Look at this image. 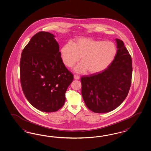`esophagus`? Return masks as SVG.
Returning <instances> with one entry per match:
<instances>
[{
  "label": "esophagus",
  "instance_id": "obj_1",
  "mask_svg": "<svg viewBox=\"0 0 151 151\" xmlns=\"http://www.w3.org/2000/svg\"><path fill=\"white\" fill-rule=\"evenodd\" d=\"M74 78L75 79H79L80 77H79V76H78V75H76V74H74Z\"/></svg>",
  "mask_w": 151,
  "mask_h": 151
}]
</instances>
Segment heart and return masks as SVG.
<instances>
[{"instance_id":"1","label":"heart","mask_w":151,"mask_h":151,"mask_svg":"<svg viewBox=\"0 0 151 151\" xmlns=\"http://www.w3.org/2000/svg\"><path fill=\"white\" fill-rule=\"evenodd\" d=\"M62 60L68 67H72L80 58L81 63L75 70L79 73H100L112 63L116 54L115 44L110 41L82 38L72 44H66L61 50Z\"/></svg>"}]
</instances>
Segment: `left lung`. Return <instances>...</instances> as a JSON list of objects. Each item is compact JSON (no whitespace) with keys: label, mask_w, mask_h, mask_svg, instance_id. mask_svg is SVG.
<instances>
[{"label":"left lung","mask_w":151,"mask_h":151,"mask_svg":"<svg viewBox=\"0 0 151 151\" xmlns=\"http://www.w3.org/2000/svg\"><path fill=\"white\" fill-rule=\"evenodd\" d=\"M117 52L112 63L100 73L83 76L81 94L86 107L103 113L117 108L128 96L132 83L131 55L122 40L116 39Z\"/></svg>","instance_id":"1"}]
</instances>
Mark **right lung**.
I'll use <instances>...</instances> for the list:
<instances>
[{"mask_svg":"<svg viewBox=\"0 0 151 151\" xmlns=\"http://www.w3.org/2000/svg\"><path fill=\"white\" fill-rule=\"evenodd\" d=\"M54 35L39 32L24 47L19 63L23 93L35 108L56 112L66 100L65 93L73 80L65 66Z\"/></svg>","mask_w":151,"mask_h":151,"instance_id":"1","label":"right lung"}]
</instances>
